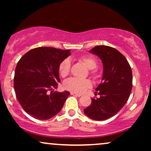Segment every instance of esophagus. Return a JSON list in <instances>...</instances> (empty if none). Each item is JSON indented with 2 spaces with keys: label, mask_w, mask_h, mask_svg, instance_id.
I'll use <instances>...</instances> for the list:
<instances>
[{
  "label": "esophagus",
  "mask_w": 151,
  "mask_h": 151,
  "mask_svg": "<svg viewBox=\"0 0 151 151\" xmlns=\"http://www.w3.org/2000/svg\"><path fill=\"white\" fill-rule=\"evenodd\" d=\"M71 95H72V96H77V97L81 96V95L77 94V93H73V92H71Z\"/></svg>",
  "instance_id": "1"
}]
</instances>
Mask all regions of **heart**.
<instances>
[{
	"label": "heart",
	"mask_w": 151,
	"mask_h": 151,
	"mask_svg": "<svg viewBox=\"0 0 151 151\" xmlns=\"http://www.w3.org/2000/svg\"><path fill=\"white\" fill-rule=\"evenodd\" d=\"M79 60L82 62L88 69L91 70L90 73L95 75L96 71L93 69H96L98 65L97 61L94 58L89 55H82L79 58ZM59 73L63 78L67 76L71 71V61L69 59H65L60 64ZM92 84L89 80L87 79H79V78H71L66 80L64 82V88L69 91L76 93L77 94H82L88 88L91 87Z\"/></svg>",
	"instance_id": "1"
}]
</instances>
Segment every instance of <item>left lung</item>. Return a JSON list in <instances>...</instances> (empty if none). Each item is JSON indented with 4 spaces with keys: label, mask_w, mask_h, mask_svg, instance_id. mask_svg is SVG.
<instances>
[{
    "label": "left lung",
    "mask_w": 151,
    "mask_h": 151,
    "mask_svg": "<svg viewBox=\"0 0 151 151\" xmlns=\"http://www.w3.org/2000/svg\"><path fill=\"white\" fill-rule=\"evenodd\" d=\"M89 52L100 58L104 69L102 82L96 88L100 98H92L84 112L94 120H105L117 114L129 100L133 86L132 70L127 58L113 47L96 46Z\"/></svg>",
    "instance_id": "8db88e82"
}]
</instances>
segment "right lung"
<instances>
[{"instance_id":"add662e5","label":"right lung","mask_w":151,"mask_h":151,"mask_svg":"<svg viewBox=\"0 0 151 151\" xmlns=\"http://www.w3.org/2000/svg\"><path fill=\"white\" fill-rule=\"evenodd\" d=\"M70 55V50L37 47L18 61L14 74V90L18 102L31 116L45 120L55 116L63 108L70 93L52 89L60 82V64Z\"/></svg>"}]
</instances>
